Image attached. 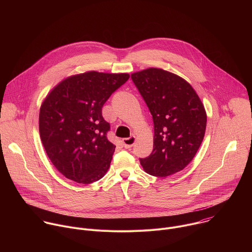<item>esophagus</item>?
<instances>
[{"mask_svg": "<svg viewBox=\"0 0 252 252\" xmlns=\"http://www.w3.org/2000/svg\"><path fill=\"white\" fill-rule=\"evenodd\" d=\"M134 142H135V136L134 135L123 138V145L126 149H130L134 145Z\"/></svg>", "mask_w": 252, "mask_h": 252, "instance_id": "esophagus-1", "label": "esophagus"}]
</instances>
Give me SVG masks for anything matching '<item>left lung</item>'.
<instances>
[{"label": "left lung", "instance_id": "left-lung-1", "mask_svg": "<svg viewBox=\"0 0 252 252\" xmlns=\"http://www.w3.org/2000/svg\"><path fill=\"white\" fill-rule=\"evenodd\" d=\"M131 80L153 116V153L139 158L148 173L165 177L183 170L197 153L206 127L204 106L184 79L151 67L131 75Z\"/></svg>", "mask_w": 252, "mask_h": 252}]
</instances>
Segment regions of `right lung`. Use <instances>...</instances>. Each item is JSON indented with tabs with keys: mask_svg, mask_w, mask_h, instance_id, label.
<instances>
[{
	"mask_svg": "<svg viewBox=\"0 0 252 252\" xmlns=\"http://www.w3.org/2000/svg\"><path fill=\"white\" fill-rule=\"evenodd\" d=\"M128 79V74L88 71L63 80L44 100L39 118L43 146L70 181L92 184L109 169L116 146L107 139L111 126L101 109Z\"/></svg>",
	"mask_w": 252,
	"mask_h": 252,
	"instance_id": "add662e5",
	"label": "right lung"
}]
</instances>
